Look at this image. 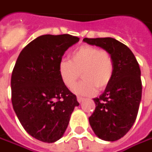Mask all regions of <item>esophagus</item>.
Here are the masks:
<instances>
[{
    "label": "esophagus",
    "instance_id": "1",
    "mask_svg": "<svg viewBox=\"0 0 152 152\" xmlns=\"http://www.w3.org/2000/svg\"><path fill=\"white\" fill-rule=\"evenodd\" d=\"M83 99H84V98H83V97H80V96H77V101L79 103L83 102Z\"/></svg>",
    "mask_w": 152,
    "mask_h": 152
}]
</instances>
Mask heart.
<instances>
[{
    "instance_id": "b5f03b06",
    "label": "heart",
    "mask_w": 152,
    "mask_h": 152,
    "mask_svg": "<svg viewBox=\"0 0 152 152\" xmlns=\"http://www.w3.org/2000/svg\"><path fill=\"white\" fill-rule=\"evenodd\" d=\"M70 60L63 58L58 64V73L63 83L71 89L79 77L83 81L78 83L74 92L81 95H93L96 88H105L114 74V60L109 51L94 46L83 45L70 53Z\"/></svg>"
}]
</instances>
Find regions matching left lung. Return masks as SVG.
I'll return each instance as SVG.
<instances>
[{
  "label": "left lung",
  "instance_id": "8db88e82",
  "mask_svg": "<svg viewBox=\"0 0 152 152\" xmlns=\"http://www.w3.org/2000/svg\"><path fill=\"white\" fill-rule=\"evenodd\" d=\"M83 42L109 51L114 60L112 79L94 99L96 107L89 123L99 139L115 141L129 132L138 115L142 94L140 65L132 51L114 38H84Z\"/></svg>",
  "mask_w": 152,
  "mask_h": 152
}]
</instances>
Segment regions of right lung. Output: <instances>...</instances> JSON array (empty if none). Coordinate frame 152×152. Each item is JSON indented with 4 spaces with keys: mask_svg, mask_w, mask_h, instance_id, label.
<instances>
[{
    "mask_svg": "<svg viewBox=\"0 0 152 152\" xmlns=\"http://www.w3.org/2000/svg\"><path fill=\"white\" fill-rule=\"evenodd\" d=\"M77 42L68 34L37 37L23 48L12 69L13 110L25 131L40 141L58 140L79 105L58 73L64 52Z\"/></svg>",
    "mask_w": 152,
    "mask_h": 152,
    "instance_id": "obj_1",
    "label": "right lung"
}]
</instances>
